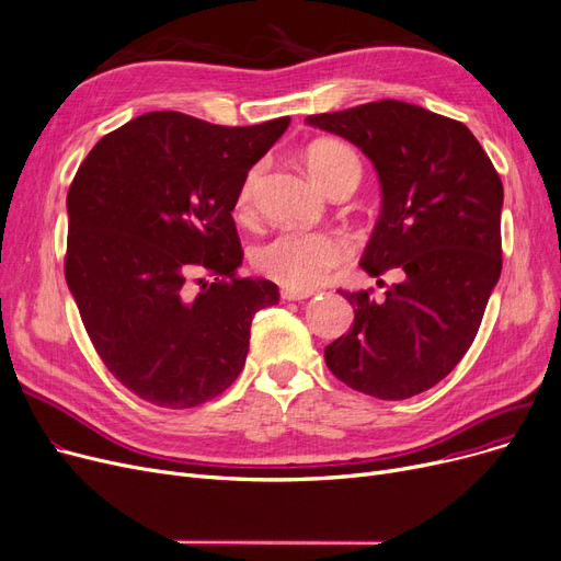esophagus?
<instances>
[{
  "label": "esophagus",
  "instance_id": "obj_1",
  "mask_svg": "<svg viewBox=\"0 0 561 561\" xmlns=\"http://www.w3.org/2000/svg\"><path fill=\"white\" fill-rule=\"evenodd\" d=\"M313 296V290H300V288H282L284 300H307Z\"/></svg>",
  "mask_w": 561,
  "mask_h": 561
}]
</instances>
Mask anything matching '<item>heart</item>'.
Masks as SVG:
<instances>
[{
    "mask_svg": "<svg viewBox=\"0 0 561 561\" xmlns=\"http://www.w3.org/2000/svg\"><path fill=\"white\" fill-rule=\"evenodd\" d=\"M305 162L311 179L325 192L348 174L359 179V162L355 153L336 139L313 141L305 151ZM259 179L261 167H252L240 183L236 197V213L240 217L252 213ZM348 252V242L336 233L279 231L252 250V265L261 275L275 279L284 288L309 290L319 286L339 263H344Z\"/></svg>",
    "mask_w": 561,
    "mask_h": 561,
    "instance_id": "heart-1",
    "label": "heart"
}]
</instances>
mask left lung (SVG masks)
<instances>
[{
	"label": "left lung",
	"instance_id": "8db88e82",
	"mask_svg": "<svg viewBox=\"0 0 561 561\" xmlns=\"http://www.w3.org/2000/svg\"><path fill=\"white\" fill-rule=\"evenodd\" d=\"M307 124L374 162L382 206L359 265L371 277L399 273L382 300L339 290L355 323L325 346L328 369L382 401L426 392L472 346L500 279V174L460 121L420 105L378 101Z\"/></svg>",
	"mask_w": 561,
	"mask_h": 561
}]
</instances>
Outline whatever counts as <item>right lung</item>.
I'll return each mask as SVG.
<instances>
[{
	"mask_svg": "<svg viewBox=\"0 0 561 561\" xmlns=\"http://www.w3.org/2000/svg\"><path fill=\"white\" fill-rule=\"evenodd\" d=\"M288 124L149 112L80 164L66 199V282L95 353L139 399L202 405L245 367L254 313L277 305L279 288L238 275L231 210Z\"/></svg>",
	"mask_w": 561,
	"mask_h": 561,
	"instance_id": "obj_1",
	"label": "right lung"
}]
</instances>
